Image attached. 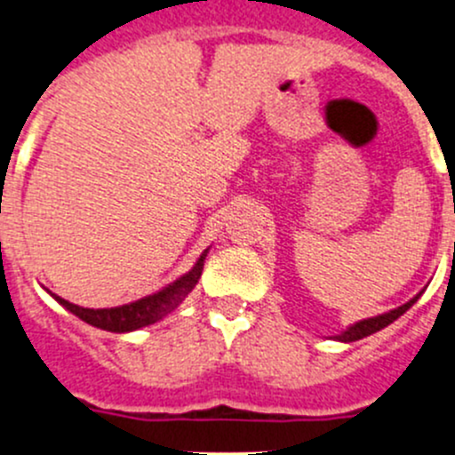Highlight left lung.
Returning <instances> with one entry per match:
<instances>
[{
    "instance_id": "left-lung-1",
    "label": "left lung",
    "mask_w": 455,
    "mask_h": 455,
    "mask_svg": "<svg viewBox=\"0 0 455 455\" xmlns=\"http://www.w3.org/2000/svg\"><path fill=\"white\" fill-rule=\"evenodd\" d=\"M418 296H420V294H418ZM418 296H416V299L409 300V303L400 305L398 309H391V312L380 314V316H376V318H367V321L356 323V325H352L347 331H343L340 336H336V339L345 340V343H352V340H361V339H365V336L374 334V331H379V330H382V327L389 325V323H394L398 316H403V314L407 312V309L411 307L413 303H416Z\"/></svg>"
}]
</instances>
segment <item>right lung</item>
<instances>
[{"mask_svg": "<svg viewBox=\"0 0 455 455\" xmlns=\"http://www.w3.org/2000/svg\"><path fill=\"white\" fill-rule=\"evenodd\" d=\"M205 254H208V250L201 254V259L196 260L195 267H192L186 276L174 281L172 285L164 287L161 291H156V294L152 296H146V299L134 300V303L121 305V307L88 309V307H79V305L75 303H68V300L60 299V296H55V299L60 300L66 309H70L75 316H79L81 321L90 323V325L99 327V330H108V331L139 330V327L152 325V323H156L159 318H164L165 314L174 312V309L186 300V296L190 294V291L195 290L196 283H199L201 272H204Z\"/></svg>", "mask_w": 455, "mask_h": 455, "instance_id": "1", "label": "right lung"}]
</instances>
